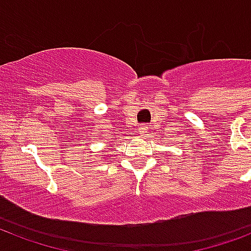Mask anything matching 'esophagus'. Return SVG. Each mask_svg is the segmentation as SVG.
<instances>
[{"instance_id": "obj_1", "label": "esophagus", "mask_w": 251, "mask_h": 251, "mask_svg": "<svg viewBox=\"0 0 251 251\" xmlns=\"http://www.w3.org/2000/svg\"><path fill=\"white\" fill-rule=\"evenodd\" d=\"M138 131H139V134H141V135H143V134H145V133H147V126H146V125L139 126V129H138Z\"/></svg>"}]
</instances>
